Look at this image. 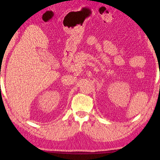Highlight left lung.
Returning <instances> with one entry per match:
<instances>
[{
	"label": "left lung",
	"instance_id": "obj_1",
	"mask_svg": "<svg viewBox=\"0 0 160 160\" xmlns=\"http://www.w3.org/2000/svg\"><path fill=\"white\" fill-rule=\"evenodd\" d=\"M159 88H160V87H159Z\"/></svg>",
	"mask_w": 160,
	"mask_h": 160
}]
</instances>
